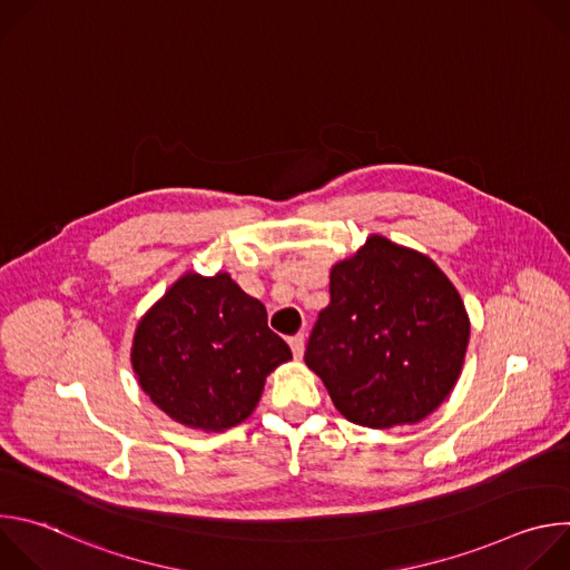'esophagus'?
Here are the masks:
<instances>
[{"label": "esophagus", "instance_id": "34e87169", "mask_svg": "<svg viewBox=\"0 0 570 570\" xmlns=\"http://www.w3.org/2000/svg\"><path fill=\"white\" fill-rule=\"evenodd\" d=\"M288 345H291V350H293V356H295V358H302V356H304V334L293 336V338L288 341Z\"/></svg>", "mask_w": 570, "mask_h": 570}]
</instances>
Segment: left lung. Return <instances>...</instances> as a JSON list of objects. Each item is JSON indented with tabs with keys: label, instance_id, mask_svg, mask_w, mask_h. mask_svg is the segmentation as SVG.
I'll list each match as a JSON object with an SVG mask.
<instances>
[{
	"label": "left lung",
	"instance_id": "8db88e82",
	"mask_svg": "<svg viewBox=\"0 0 570 570\" xmlns=\"http://www.w3.org/2000/svg\"><path fill=\"white\" fill-rule=\"evenodd\" d=\"M304 361L343 417L367 429L417 424L453 390L469 315L449 277L422 253L372 234L332 268Z\"/></svg>",
	"mask_w": 570,
	"mask_h": 570
}]
</instances>
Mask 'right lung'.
<instances>
[{
  "label": "right lung",
  "mask_w": 570,
  "mask_h": 570,
  "mask_svg": "<svg viewBox=\"0 0 570 570\" xmlns=\"http://www.w3.org/2000/svg\"><path fill=\"white\" fill-rule=\"evenodd\" d=\"M132 370L178 424L220 433L248 420L266 376L291 361L266 306L227 273L180 277L137 324Z\"/></svg>",
  "instance_id": "obj_1"
}]
</instances>
